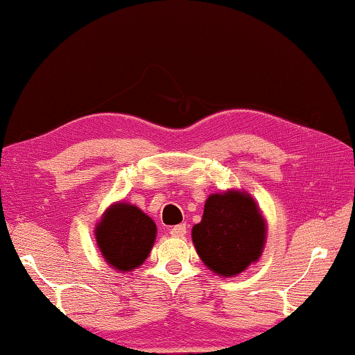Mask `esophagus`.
Masks as SVG:
<instances>
[{
    "label": "esophagus",
    "mask_w": 355,
    "mask_h": 355,
    "mask_svg": "<svg viewBox=\"0 0 355 355\" xmlns=\"http://www.w3.org/2000/svg\"><path fill=\"white\" fill-rule=\"evenodd\" d=\"M185 233H187V227H185V223H179V225H174L170 230V234L174 238H182Z\"/></svg>",
    "instance_id": "34e87169"
}]
</instances>
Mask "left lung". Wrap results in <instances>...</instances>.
Returning a JSON list of instances; mask_svg holds the SVG:
<instances>
[{"label":"left lung","instance_id":"8db88e82","mask_svg":"<svg viewBox=\"0 0 355 355\" xmlns=\"http://www.w3.org/2000/svg\"><path fill=\"white\" fill-rule=\"evenodd\" d=\"M200 259L217 275L236 276L263 252L266 223L252 196L239 190L212 193L192 228Z\"/></svg>","mask_w":355,"mask_h":355}]
</instances>
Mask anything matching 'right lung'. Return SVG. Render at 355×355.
I'll return each instance as SVG.
<instances>
[{"mask_svg":"<svg viewBox=\"0 0 355 355\" xmlns=\"http://www.w3.org/2000/svg\"><path fill=\"white\" fill-rule=\"evenodd\" d=\"M157 225L138 206L125 201L112 205L96 223L95 238L101 255L119 271H132L144 263L154 246Z\"/></svg>","mask_w":355,"mask_h":355,"instance_id":"1","label":"right lung"}]
</instances>
